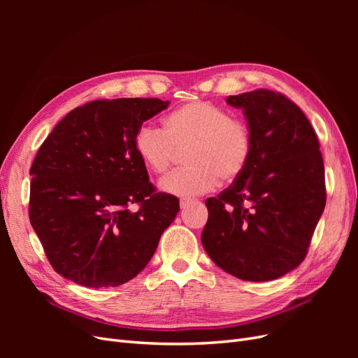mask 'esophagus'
<instances>
[{
    "instance_id": "34e87169",
    "label": "esophagus",
    "mask_w": 358,
    "mask_h": 358,
    "mask_svg": "<svg viewBox=\"0 0 358 358\" xmlns=\"http://www.w3.org/2000/svg\"><path fill=\"white\" fill-rule=\"evenodd\" d=\"M191 203H194L192 200H187V199H183V200H180V209H185V208H188V206L191 204Z\"/></svg>"
}]
</instances>
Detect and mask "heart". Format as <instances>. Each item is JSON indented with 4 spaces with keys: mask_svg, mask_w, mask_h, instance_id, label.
<instances>
[{
    "mask_svg": "<svg viewBox=\"0 0 358 358\" xmlns=\"http://www.w3.org/2000/svg\"><path fill=\"white\" fill-rule=\"evenodd\" d=\"M187 169L162 179V192L176 197H196L242 175L252 140L248 127L231 119L222 107L208 101H192L171 110L162 121V131L143 125L134 136V150L142 164L154 175H164L176 150L187 149Z\"/></svg>",
    "mask_w": 358,
    "mask_h": 358,
    "instance_id": "1",
    "label": "heart"
}]
</instances>
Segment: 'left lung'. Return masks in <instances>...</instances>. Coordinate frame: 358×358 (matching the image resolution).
I'll return each instance as SVG.
<instances>
[{
    "label": "left lung",
    "instance_id": "8db88e82",
    "mask_svg": "<svg viewBox=\"0 0 358 358\" xmlns=\"http://www.w3.org/2000/svg\"><path fill=\"white\" fill-rule=\"evenodd\" d=\"M227 104L243 110L252 149L233 185L206 200L201 243L224 272L264 282L294 270L308 254L326 206L320 142L282 94L257 90L230 95Z\"/></svg>",
    "mask_w": 358,
    "mask_h": 358
}]
</instances>
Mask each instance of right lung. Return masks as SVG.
Returning a JSON list of instances; mask_svg holds the SVG:
<instances>
[{"mask_svg":"<svg viewBox=\"0 0 358 358\" xmlns=\"http://www.w3.org/2000/svg\"><path fill=\"white\" fill-rule=\"evenodd\" d=\"M169 103H86L40 146L29 170V221L57 273L88 288L117 287L150 262L179 200L155 192L134 136ZM134 202L137 211L129 209Z\"/></svg>","mask_w":358,"mask_h":358,"instance_id":"add662e5","label":"right lung"}]
</instances>
